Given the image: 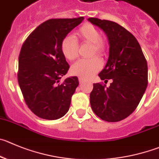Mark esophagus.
Returning a JSON list of instances; mask_svg holds the SVG:
<instances>
[{"instance_id": "1", "label": "esophagus", "mask_w": 159, "mask_h": 159, "mask_svg": "<svg viewBox=\"0 0 159 159\" xmlns=\"http://www.w3.org/2000/svg\"><path fill=\"white\" fill-rule=\"evenodd\" d=\"M86 81V80L84 78H83V77H80L79 78V82H80V84H83V83H84Z\"/></svg>"}]
</instances>
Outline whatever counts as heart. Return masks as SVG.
Listing matches in <instances>:
<instances>
[{"instance_id": "heart-1", "label": "heart", "mask_w": 159, "mask_h": 159, "mask_svg": "<svg viewBox=\"0 0 159 159\" xmlns=\"http://www.w3.org/2000/svg\"><path fill=\"white\" fill-rule=\"evenodd\" d=\"M67 36L61 42V50L65 58L69 61H73L78 57V44L76 40L91 43V53L93 55L98 54L103 55L105 51V43L101 39V33L93 25L85 23L77 30L75 37ZM102 67V62L98 58L92 59L79 60L71 67L72 75L83 78H90Z\"/></svg>"}]
</instances>
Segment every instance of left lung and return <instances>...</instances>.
Here are the masks:
<instances>
[{"label":"left lung","mask_w":159,"mask_h":159,"mask_svg":"<svg viewBox=\"0 0 159 159\" xmlns=\"http://www.w3.org/2000/svg\"><path fill=\"white\" fill-rule=\"evenodd\" d=\"M89 22L105 33L109 56L98 74L109 87L93 84L90 102L93 112L107 122H119L132 114L148 86V64L138 41L132 33L115 22L89 18Z\"/></svg>","instance_id":"obj_1"}]
</instances>
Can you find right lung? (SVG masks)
Listing matches in <instances>:
<instances>
[{"label":"right lung","mask_w":159,"mask_h":159,"mask_svg":"<svg viewBox=\"0 0 159 159\" xmlns=\"http://www.w3.org/2000/svg\"><path fill=\"white\" fill-rule=\"evenodd\" d=\"M84 19H49L33 30L22 44L18 81L28 108L41 119H58L69 111L79 80L77 76H72L60 84L69 69L61 45Z\"/></svg>","instance_id":"obj_1"}]
</instances>
